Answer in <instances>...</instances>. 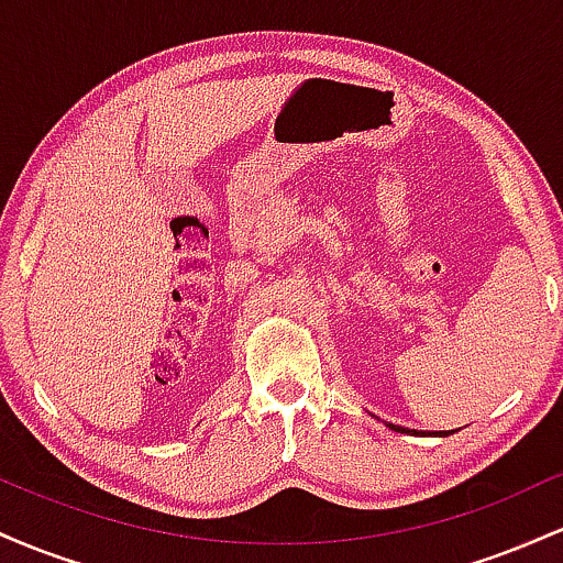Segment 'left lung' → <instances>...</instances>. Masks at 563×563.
<instances>
[{
    "label": "left lung",
    "mask_w": 563,
    "mask_h": 563,
    "mask_svg": "<svg viewBox=\"0 0 563 563\" xmlns=\"http://www.w3.org/2000/svg\"><path fill=\"white\" fill-rule=\"evenodd\" d=\"M389 429H391V431H399V434H407V431L402 429V426H394V423H389Z\"/></svg>",
    "instance_id": "8db88e82"
}]
</instances>
